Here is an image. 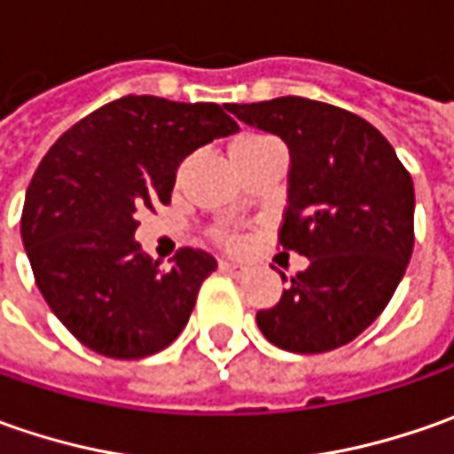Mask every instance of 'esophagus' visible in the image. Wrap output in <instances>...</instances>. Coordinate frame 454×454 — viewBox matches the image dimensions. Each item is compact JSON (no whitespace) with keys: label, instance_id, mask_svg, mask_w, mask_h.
Returning a JSON list of instances; mask_svg holds the SVG:
<instances>
[{"label":"esophagus","instance_id":"1","mask_svg":"<svg viewBox=\"0 0 454 454\" xmlns=\"http://www.w3.org/2000/svg\"><path fill=\"white\" fill-rule=\"evenodd\" d=\"M219 270L227 272V275H242L245 268H242V265H237V262H230V260H219Z\"/></svg>","mask_w":454,"mask_h":454}]
</instances>
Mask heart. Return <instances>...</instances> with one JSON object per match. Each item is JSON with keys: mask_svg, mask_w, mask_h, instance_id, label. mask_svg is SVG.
<instances>
[{"mask_svg": "<svg viewBox=\"0 0 454 454\" xmlns=\"http://www.w3.org/2000/svg\"><path fill=\"white\" fill-rule=\"evenodd\" d=\"M275 141L272 136H265V133H239L235 136L232 141H230V156H232V161H239V159H245L247 153H253L254 149H260V146H265V144H270ZM224 242H235V237L230 235H222Z\"/></svg>", "mask_w": 454, "mask_h": 454, "instance_id": "1", "label": "heart"}]
</instances>
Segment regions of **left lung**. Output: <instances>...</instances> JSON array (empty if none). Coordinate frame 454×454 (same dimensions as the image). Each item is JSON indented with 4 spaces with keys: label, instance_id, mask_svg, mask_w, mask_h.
Instances as JSON below:
<instances>
[{
    "label": "left lung",
    "instance_id": "obj_1",
    "mask_svg": "<svg viewBox=\"0 0 454 454\" xmlns=\"http://www.w3.org/2000/svg\"><path fill=\"white\" fill-rule=\"evenodd\" d=\"M227 111L288 144V207L278 242L308 257L280 301L257 310L262 336L293 354L346 346L376 321L407 270L410 171L369 121L331 103L286 96L230 103Z\"/></svg>",
    "mask_w": 454,
    "mask_h": 454
}]
</instances>
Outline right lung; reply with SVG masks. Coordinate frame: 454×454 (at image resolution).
I'll list each match as a JSON object with an SVG mask.
<instances>
[{"label":"right lung","instance_id":"add662e5","mask_svg":"<svg viewBox=\"0 0 454 454\" xmlns=\"http://www.w3.org/2000/svg\"><path fill=\"white\" fill-rule=\"evenodd\" d=\"M239 126L227 106L123 96L62 133L37 166L22 209V242L50 310L108 358L166 348L217 270L179 247L171 268L133 239L136 215L171 201L184 159Z\"/></svg>","mask_w":454,"mask_h":454}]
</instances>
